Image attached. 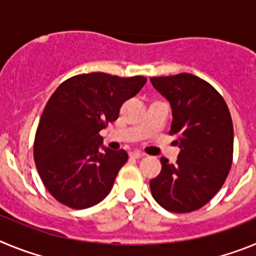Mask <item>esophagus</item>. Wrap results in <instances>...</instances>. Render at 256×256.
I'll return each mask as SVG.
<instances>
[{
    "instance_id": "34e87169",
    "label": "esophagus",
    "mask_w": 256,
    "mask_h": 256,
    "mask_svg": "<svg viewBox=\"0 0 256 256\" xmlns=\"http://www.w3.org/2000/svg\"><path fill=\"white\" fill-rule=\"evenodd\" d=\"M130 158H134V159H141V158H144V152H142V151L140 150H134L130 154Z\"/></svg>"
}]
</instances>
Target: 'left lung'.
<instances>
[{
	"mask_svg": "<svg viewBox=\"0 0 256 256\" xmlns=\"http://www.w3.org/2000/svg\"><path fill=\"white\" fill-rule=\"evenodd\" d=\"M169 101L170 134L180 151L170 164L162 158V172L150 180L152 198L172 212H190L208 204L223 186L234 158V124L216 88L188 73L150 79Z\"/></svg>",
	"mask_w": 256,
	"mask_h": 256,
	"instance_id": "obj_1",
	"label": "left lung"
}]
</instances>
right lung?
Returning a JSON list of instances; mask_svg holds the SVG:
<instances>
[{
  "mask_svg": "<svg viewBox=\"0 0 256 256\" xmlns=\"http://www.w3.org/2000/svg\"><path fill=\"white\" fill-rule=\"evenodd\" d=\"M148 79L105 73L79 74L61 83L50 97L36 132L34 162L47 191L72 209H87L112 191L128 160L124 150L104 148L98 134L116 120L124 101Z\"/></svg>",
  "mask_w": 256,
  "mask_h": 256,
  "instance_id": "1",
  "label": "right lung"
}]
</instances>
